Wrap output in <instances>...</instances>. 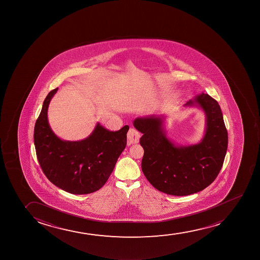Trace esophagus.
Masks as SVG:
<instances>
[{
    "label": "esophagus",
    "instance_id": "34e87169",
    "mask_svg": "<svg viewBox=\"0 0 260 260\" xmlns=\"http://www.w3.org/2000/svg\"><path fill=\"white\" fill-rule=\"evenodd\" d=\"M140 136H141L140 133L136 129L130 128L127 133V141L130 144L138 143Z\"/></svg>",
    "mask_w": 260,
    "mask_h": 260
}]
</instances>
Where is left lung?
I'll list each match as a JSON object with an SVG mask.
<instances>
[{"label": "left lung", "mask_w": 260, "mask_h": 260, "mask_svg": "<svg viewBox=\"0 0 260 260\" xmlns=\"http://www.w3.org/2000/svg\"><path fill=\"white\" fill-rule=\"evenodd\" d=\"M201 108L205 115V132L201 142L176 145L167 138L164 116L135 118L134 125L142 136L144 149L142 169L149 183L172 196H187L204 190L221 170L228 149V131L218 102L201 93L184 104Z\"/></svg>", "instance_id": "8db88e82"}]
</instances>
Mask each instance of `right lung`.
I'll return each mask as SVG.
<instances>
[{
    "mask_svg": "<svg viewBox=\"0 0 260 260\" xmlns=\"http://www.w3.org/2000/svg\"><path fill=\"white\" fill-rule=\"evenodd\" d=\"M58 88L44 100L35 126V149L43 173L56 187L74 194H90L106 183L126 146L128 125L118 131L97 123L86 139L63 141L52 131L48 120L49 103Z\"/></svg>",
    "mask_w": 260,
    "mask_h": 260,
    "instance_id": "right-lung-1",
    "label": "right lung"
}]
</instances>
